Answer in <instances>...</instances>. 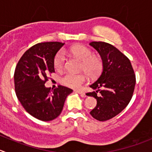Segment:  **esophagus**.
Listing matches in <instances>:
<instances>
[{"label": "esophagus", "mask_w": 152, "mask_h": 152, "mask_svg": "<svg viewBox=\"0 0 152 152\" xmlns=\"http://www.w3.org/2000/svg\"><path fill=\"white\" fill-rule=\"evenodd\" d=\"M75 92L78 93V94H82V95H84L85 94V92H84L83 91H81V90H75Z\"/></svg>", "instance_id": "obj_1"}]
</instances>
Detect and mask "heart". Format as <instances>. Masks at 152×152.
I'll list each match as a JSON object with an SVG mask.
<instances>
[{"label": "heart", "instance_id": "heart-1", "mask_svg": "<svg viewBox=\"0 0 152 152\" xmlns=\"http://www.w3.org/2000/svg\"><path fill=\"white\" fill-rule=\"evenodd\" d=\"M70 54L77 57L82 61L81 70H84L90 77L95 78L101 73L103 68L102 59L97 56H92L91 50L84 45H76L67 50ZM65 62V56L63 51L56 54L54 59V67L56 70H61L64 67ZM87 80L85 73H66L61 77V82L64 85L73 88H79Z\"/></svg>", "mask_w": 152, "mask_h": 152}]
</instances>
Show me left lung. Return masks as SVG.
Masks as SVG:
<instances>
[{"mask_svg":"<svg viewBox=\"0 0 152 152\" xmlns=\"http://www.w3.org/2000/svg\"><path fill=\"white\" fill-rule=\"evenodd\" d=\"M90 45L98 51L103 61L101 75L90 85L96 91L87 94L97 101L90 113L99 121H106L119 114L130 102L136 76L130 60L115 47L102 42H93ZM98 92L100 97L97 96Z\"/></svg>","mask_w":152,"mask_h":152,"instance_id":"obj_1","label":"left lung"}]
</instances>
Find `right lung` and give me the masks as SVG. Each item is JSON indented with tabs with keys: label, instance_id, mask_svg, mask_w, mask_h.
Wrapping results in <instances>:
<instances>
[{
	"label": "right lung",
	"instance_id": "obj_1",
	"mask_svg": "<svg viewBox=\"0 0 152 152\" xmlns=\"http://www.w3.org/2000/svg\"><path fill=\"white\" fill-rule=\"evenodd\" d=\"M61 42H44L26 51L16 65L15 90L26 112L42 121H50L61 113L66 98L73 90L58 85L50 90L45 82L55 72L54 58L62 48Z\"/></svg>",
	"mask_w": 152,
	"mask_h": 152
}]
</instances>
